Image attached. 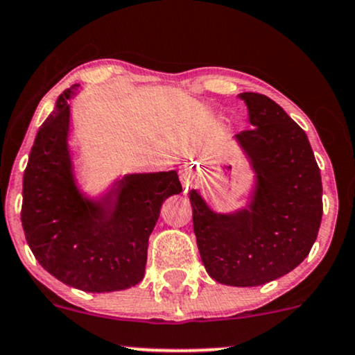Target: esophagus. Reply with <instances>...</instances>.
Listing matches in <instances>:
<instances>
[{
	"label": "esophagus",
	"instance_id": "obj_1",
	"mask_svg": "<svg viewBox=\"0 0 355 355\" xmlns=\"http://www.w3.org/2000/svg\"><path fill=\"white\" fill-rule=\"evenodd\" d=\"M196 168L195 165H185V167L182 168V185H183V190L188 191L191 187H195V182H196Z\"/></svg>",
	"mask_w": 355,
	"mask_h": 355
}]
</instances>
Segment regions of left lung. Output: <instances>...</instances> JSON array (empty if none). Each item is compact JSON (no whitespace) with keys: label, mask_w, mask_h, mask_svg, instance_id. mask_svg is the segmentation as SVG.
<instances>
[{"label":"left lung","mask_w":355,"mask_h":355,"mask_svg":"<svg viewBox=\"0 0 355 355\" xmlns=\"http://www.w3.org/2000/svg\"><path fill=\"white\" fill-rule=\"evenodd\" d=\"M252 129L236 134L255 178L249 201L216 213L190 191L193 230L206 272L231 286H259L306 259L322 216L321 173L306 132L266 95L241 93Z\"/></svg>","instance_id":"obj_1"}]
</instances>
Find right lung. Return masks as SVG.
I'll list each match as a JSON object with an SVG mask.
<instances>
[{"label": "right lung", "mask_w": 355, "mask_h": 355, "mask_svg": "<svg viewBox=\"0 0 355 355\" xmlns=\"http://www.w3.org/2000/svg\"><path fill=\"white\" fill-rule=\"evenodd\" d=\"M75 89L58 96L35 136L22 178V230L34 257L57 280L110 293L144 278L160 208L182 185L177 170L128 173L100 198H88L75 180L69 147Z\"/></svg>", "instance_id": "1"}]
</instances>
